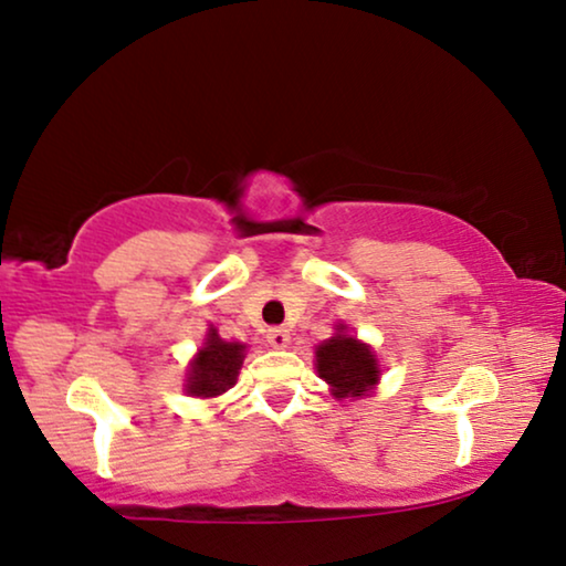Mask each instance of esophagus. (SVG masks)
<instances>
[{"instance_id": "1", "label": "esophagus", "mask_w": 566, "mask_h": 566, "mask_svg": "<svg viewBox=\"0 0 566 566\" xmlns=\"http://www.w3.org/2000/svg\"><path fill=\"white\" fill-rule=\"evenodd\" d=\"M268 343L273 348H285L291 343V333L285 327H270L268 329Z\"/></svg>"}]
</instances>
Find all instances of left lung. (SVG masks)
<instances>
[{
  "instance_id": "8db88e82",
  "label": "left lung",
  "mask_w": 566,
  "mask_h": 566,
  "mask_svg": "<svg viewBox=\"0 0 566 566\" xmlns=\"http://www.w3.org/2000/svg\"><path fill=\"white\" fill-rule=\"evenodd\" d=\"M317 371L333 387L335 398H358L379 379L377 358L356 337L343 335V327L317 348Z\"/></svg>"
}]
</instances>
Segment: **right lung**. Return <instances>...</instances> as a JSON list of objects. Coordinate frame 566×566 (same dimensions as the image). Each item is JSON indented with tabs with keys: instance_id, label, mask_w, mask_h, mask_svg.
I'll return each mask as SVG.
<instances>
[{
	"instance_id": "right-lung-1",
	"label": "right lung",
	"mask_w": 566,
	"mask_h": 566,
	"mask_svg": "<svg viewBox=\"0 0 566 566\" xmlns=\"http://www.w3.org/2000/svg\"><path fill=\"white\" fill-rule=\"evenodd\" d=\"M244 346L241 343L220 340L216 329H210L205 348L197 354L187 377V390L197 398H216L237 385Z\"/></svg>"
}]
</instances>
